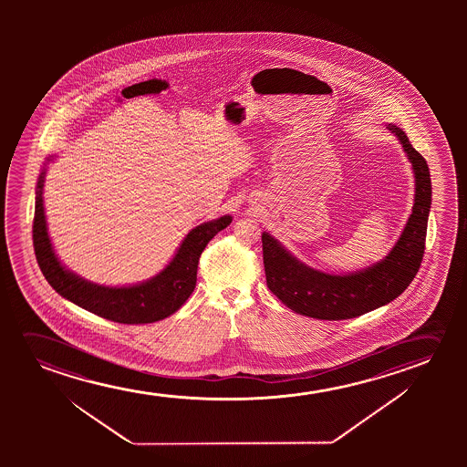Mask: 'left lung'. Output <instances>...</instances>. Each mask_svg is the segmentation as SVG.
<instances>
[{
  "instance_id": "obj_1",
  "label": "left lung",
  "mask_w": 467,
  "mask_h": 467,
  "mask_svg": "<svg viewBox=\"0 0 467 467\" xmlns=\"http://www.w3.org/2000/svg\"><path fill=\"white\" fill-rule=\"evenodd\" d=\"M386 129L396 135L411 162L415 202L402 234L381 262L348 275H330L300 262L266 231L262 234L268 288L296 314L322 320L358 317L396 300L421 266L432 202L428 162L411 147L402 129L394 124Z\"/></svg>"
}]
</instances>
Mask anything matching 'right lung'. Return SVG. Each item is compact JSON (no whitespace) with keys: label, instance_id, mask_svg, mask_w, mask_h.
<instances>
[{"label":"right lung","instance_id":"obj_1","mask_svg":"<svg viewBox=\"0 0 467 467\" xmlns=\"http://www.w3.org/2000/svg\"><path fill=\"white\" fill-rule=\"evenodd\" d=\"M54 160L56 156H49L39 173L33 218V247L46 281L60 296L118 324H151L179 311L196 287L199 256L202 250L212 237L233 222V217L223 215L192 228L166 268L148 281L121 287L94 284L65 268L47 234L43 188L46 166Z\"/></svg>","mask_w":467,"mask_h":467}]
</instances>
